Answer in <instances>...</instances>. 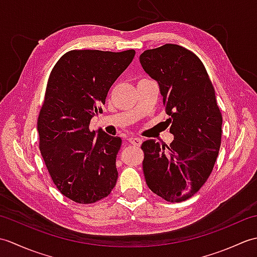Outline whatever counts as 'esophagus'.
Instances as JSON below:
<instances>
[{"label":"esophagus","instance_id":"esophagus-1","mask_svg":"<svg viewBox=\"0 0 257 257\" xmlns=\"http://www.w3.org/2000/svg\"><path fill=\"white\" fill-rule=\"evenodd\" d=\"M128 140H129L130 144H133L134 146H137V147H139L141 145V141H143L140 138L135 137V136H132V137H129Z\"/></svg>","mask_w":257,"mask_h":257}]
</instances>
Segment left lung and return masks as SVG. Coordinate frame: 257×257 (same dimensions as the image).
<instances>
[{"label":"left lung","instance_id":"left-lung-1","mask_svg":"<svg viewBox=\"0 0 257 257\" xmlns=\"http://www.w3.org/2000/svg\"><path fill=\"white\" fill-rule=\"evenodd\" d=\"M140 64L155 79L170 116L173 141L141 145L146 183L168 202H181L205 183L219 155L222 114L215 91L200 58L187 48L166 44L141 54Z\"/></svg>","mask_w":257,"mask_h":257}]
</instances>
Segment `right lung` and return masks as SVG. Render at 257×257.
Segmentation results:
<instances>
[{
	"label": "right lung",
	"instance_id": "obj_1",
	"mask_svg": "<svg viewBox=\"0 0 257 257\" xmlns=\"http://www.w3.org/2000/svg\"><path fill=\"white\" fill-rule=\"evenodd\" d=\"M135 54L70 51L58 59L48 78L37 120L40 150L59 192L77 203L106 198L116 185L121 138L101 129L90 132L89 124Z\"/></svg>",
	"mask_w": 257,
	"mask_h": 257
}]
</instances>
